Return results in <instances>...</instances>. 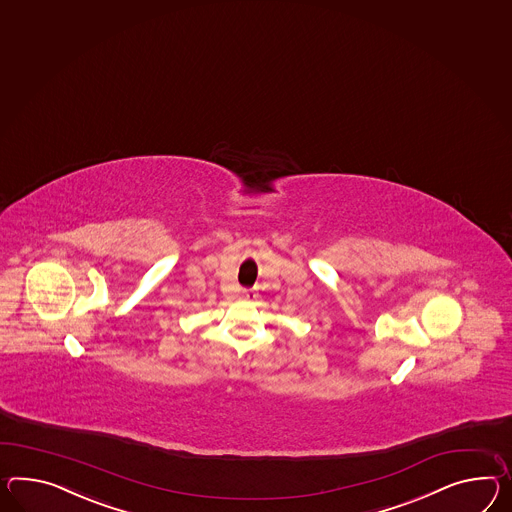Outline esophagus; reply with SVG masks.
Listing matches in <instances>:
<instances>
[{"label":"esophagus","instance_id":"obj_1","mask_svg":"<svg viewBox=\"0 0 512 512\" xmlns=\"http://www.w3.org/2000/svg\"><path fill=\"white\" fill-rule=\"evenodd\" d=\"M242 298L244 300H257V294L253 290H242Z\"/></svg>","mask_w":512,"mask_h":512}]
</instances>
